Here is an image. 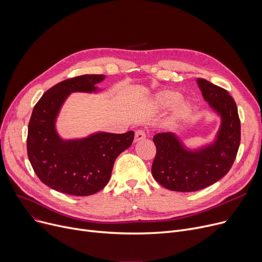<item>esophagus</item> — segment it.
<instances>
[{
    "label": "esophagus",
    "instance_id": "1",
    "mask_svg": "<svg viewBox=\"0 0 262 262\" xmlns=\"http://www.w3.org/2000/svg\"><path fill=\"white\" fill-rule=\"evenodd\" d=\"M145 137H146V135H145V133L143 130H141V129L137 130L136 134H135V142H138L140 140L145 139Z\"/></svg>",
    "mask_w": 262,
    "mask_h": 262
}]
</instances>
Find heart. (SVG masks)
<instances>
[{
  "mask_svg": "<svg viewBox=\"0 0 262 262\" xmlns=\"http://www.w3.org/2000/svg\"><path fill=\"white\" fill-rule=\"evenodd\" d=\"M183 98V95L181 92H178L176 90H161L155 95V104L156 106L160 108H169L174 106L180 102ZM191 110V103L188 101H184L178 104L174 110V118L176 119H181L186 117Z\"/></svg>",
  "mask_w": 262,
  "mask_h": 262,
  "instance_id": "obj_1",
  "label": "heart"
}]
</instances>
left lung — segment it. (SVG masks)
Listing matches in <instances>:
<instances>
[{"mask_svg": "<svg viewBox=\"0 0 262 262\" xmlns=\"http://www.w3.org/2000/svg\"><path fill=\"white\" fill-rule=\"evenodd\" d=\"M196 82L203 98L221 118V125L210 144L190 149L174 133L154 136L156 156L152 174L162 187L172 191L192 192L221 180L236 159L241 126L237 105L229 93L204 78Z\"/></svg>", "mask_w": 262, "mask_h": 262, "instance_id": "obj_1", "label": "left lung"}]
</instances>
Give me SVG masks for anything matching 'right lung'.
<instances>
[{
	"instance_id": "obj_1",
	"label": "right lung",
	"mask_w": 262,
	"mask_h": 262,
	"mask_svg": "<svg viewBox=\"0 0 262 262\" xmlns=\"http://www.w3.org/2000/svg\"><path fill=\"white\" fill-rule=\"evenodd\" d=\"M103 74L69 78L49 89L35 105L29 123L27 156L48 187L61 193L87 196L102 190L110 180L117 157L134 141V132H99L86 138L64 140L56 130L60 108L72 92H98Z\"/></svg>"
}]
</instances>
